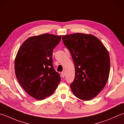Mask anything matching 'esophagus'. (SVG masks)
I'll use <instances>...</instances> for the list:
<instances>
[{"mask_svg": "<svg viewBox=\"0 0 124 124\" xmlns=\"http://www.w3.org/2000/svg\"><path fill=\"white\" fill-rule=\"evenodd\" d=\"M61 75H62V76L63 77V78H64V77H65V72H64V71H63V72H62Z\"/></svg>", "mask_w": 124, "mask_h": 124, "instance_id": "34e87169", "label": "esophagus"}]
</instances>
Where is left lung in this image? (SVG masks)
Here are the masks:
<instances>
[{"instance_id":"8db88e82","label":"left lung","mask_w":124,"mask_h":124,"mask_svg":"<svg viewBox=\"0 0 124 124\" xmlns=\"http://www.w3.org/2000/svg\"><path fill=\"white\" fill-rule=\"evenodd\" d=\"M75 66V78L70 87L79 99L88 101L98 95L108 81L110 59L99 39L91 34L76 33L62 36Z\"/></svg>"}]
</instances>
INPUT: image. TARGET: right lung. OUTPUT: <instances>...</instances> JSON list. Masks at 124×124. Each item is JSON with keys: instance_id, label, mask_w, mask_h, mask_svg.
I'll return each mask as SVG.
<instances>
[{"instance_id": "1", "label": "right lung", "mask_w": 124, "mask_h": 124, "mask_svg": "<svg viewBox=\"0 0 124 124\" xmlns=\"http://www.w3.org/2000/svg\"><path fill=\"white\" fill-rule=\"evenodd\" d=\"M62 36L45 33L29 37L15 58L16 77L23 89L34 99L43 100L54 92L61 78L53 67V50Z\"/></svg>"}]
</instances>
